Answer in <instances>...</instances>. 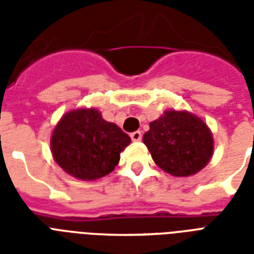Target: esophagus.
<instances>
[{"label":"esophagus","mask_w":254,"mask_h":254,"mask_svg":"<svg viewBox=\"0 0 254 254\" xmlns=\"http://www.w3.org/2000/svg\"><path fill=\"white\" fill-rule=\"evenodd\" d=\"M130 138L131 141H134V142H138L142 139V133L141 131H134V133H131L130 134Z\"/></svg>","instance_id":"1"}]
</instances>
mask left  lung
<instances>
[{
  "label": "left lung",
  "instance_id": "8db88e82",
  "mask_svg": "<svg viewBox=\"0 0 254 254\" xmlns=\"http://www.w3.org/2000/svg\"><path fill=\"white\" fill-rule=\"evenodd\" d=\"M149 127L143 134V143L155 165L170 175H195L212 158V131L199 116L169 109Z\"/></svg>",
  "mask_w": 254,
  "mask_h": 254
}]
</instances>
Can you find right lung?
<instances>
[{"mask_svg":"<svg viewBox=\"0 0 254 254\" xmlns=\"http://www.w3.org/2000/svg\"><path fill=\"white\" fill-rule=\"evenodd\" d=\"M130 137L103 119L96 108H77L62 116L50 139L55 162L71 177L95 181L112 173Z\"/></svg>","mask_w":254,"mask_h":254,"instance_id":"add662e5","label":"right lung"}]
</instances>
